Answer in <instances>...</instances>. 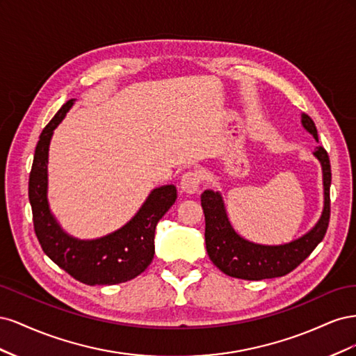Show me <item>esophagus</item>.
<instances>
[{"mask_svg":"<svg viewBox=\"0 0 356 356\" xmlns=\"http://www.w3.org/2000/svg\"><path fill=\"white\" fill-rule=\"evenodd\" d=\"M200 184H202V175H200V172L196 169L187 170L181 177V188L186 193L199 191Z\"/></svg>","mask_w":356,"mask_h":356,"instance_id":"34e87169","label":"esophagus"}]
</instances>
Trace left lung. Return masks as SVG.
Returning <instances> with one entry per match:
<instances>
[{"instance_id": "left-lung-1", "label": "left lung", "mask_w": 356, "mask_h": 356, "mask_svg": "<svg viewBox=\"0 0 356 356\" xmlns=\"http://www.w3.org/2000/svg\"><path fill=\"white\" fill-rule=\"evenodd\" d=\"M305 129L318 141V131L314 120L303 114L301 118ZM322 165L324 172L325 207L318 224L303 238L279 246H264L248 242L236 233L229 222L221 196L218 193L207 190L200 196L204 213V243L211 261L225 275L245 281H261L285 276L303 263L324 239L328 229L331 202V165L325 148L318 147L314 153Z\"/></svg>"}]
</instances>
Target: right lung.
Returning <instances> with one entry per match:
<instances>
[{
    "instance_id": "1",
    "label": "right lung",
    "mask_w": 356,
    "mask_h": 356,
    "mask_svg": "<svg viewBox=\"0 0 356 356\" xmlns=\"http://www.w3.org/2000/svg\"><path fill=\"white\" fill-rule=\"evenodd\" d=\"M74 99L68 101L42 129L29 174L32 221L42 251L74 279L86 285H114L141 275L154 258V232L160 218L177 200L175 186L156 188L123 229L96 241H77L63 233L47 203V154L50 138Z\"/></svg>"
}]
</instances>
